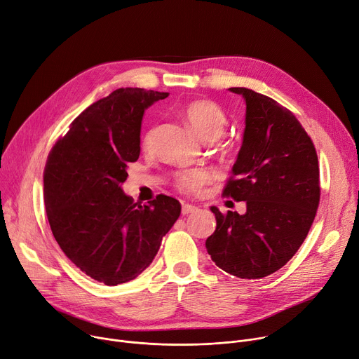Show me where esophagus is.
<instances>
[{"mask_svg": "<svg viewBox=\"0 0 359 359\" xmlns=\"http://www.w3.org/2000/svg\"><path fill=\"white\" fill-rule=\"evenodd\" d=\"M198 210V208L195 206V205H189V203H183V206H182V213L183 215H189V213H194V212H196Z\"/></svg>", "mask_w": 359, "mask_h": 359, "instance_id": "34e87169", "label": "esophagus"}]
</instances>
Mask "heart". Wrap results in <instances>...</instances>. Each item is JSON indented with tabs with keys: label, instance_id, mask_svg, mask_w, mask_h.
Masks as SVG:
<instances>
[{
	"label": "heart",
	"instance_id": "obj_1",
	"mask_svg": "<svg viewBox=\"0 0 359 359\" xmlns=\"http://www.w3.org/2000/svg\"><path fill=\"white\" fill-rule=\"evenodd\" d=\"M182 116L189 128L205 142L218 140L228 126L224 109L208 100H196L186 104L182 108ZM149 141L150 135L146 137L144 144H149ZM209 179V175L205 172H187L179 176V186L186 192H196Z\"/></svg>",
	"mask_w": 359,
	"mask_h": 359
}]
</instances>
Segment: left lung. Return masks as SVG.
<instances>
[{"label": "left lung", "instance_id": "left-lung-1", "mask_svg": "<svg viewBox=\"0 0 359 359\" xmlns=\"http://www.w3.org/2000/svg\"><path fill=\"white\" fill-rule=\"evenodd\" d=\"M245 102L243 144L224 195L244 201V215L217 206V229L206 250L221 270L262 278L280 270L300 248L319 206L315 146L296 116L247 88H229Z\"/></svg>", "mask_w": 359, "mask_h": 359}]
</instances>
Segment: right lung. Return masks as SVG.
<instances>
[{
  "instance_id": "right-lung-1",
  "label": "right lung",
  "mask_w": 359,
  "mask_h": 359,
  "mask_svg": "<svg viewBox=\"0 0 359 359\" xmlns=\"http://www.w3.org/2000/svg\"><path fill=\"white\" fill-rule=\"evenodd\" d=\"M169 92L119 88L88 107L52 149L44 169V205L55 240L85 274L116 285L154 259L180 217V202L158 195L134 203L123 190L140 156L141 121Z\"/></svg>"
}]
</instances>
